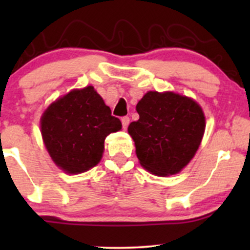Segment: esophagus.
<instances>
[{
    "label": "esophagus",
    "instance_id": "1",
    "mask_svg": "<svg viewBox=\"0 0 250 250\" xmlns=\"http://www.w3.org/2000/svg\"><path fill=\"white\" fill-rule=\"evenodd\" d=\"M121 121H122L123 129H127V128H128V125H129V121H130V120H129V117H128V116H125V117H122V119H121Z\"/></svg>",
    "mask_w": 250,
    "mask_h": 250
}]
</instances>
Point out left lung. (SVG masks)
I'll return each mask as SVG.
<instances>
[{"instance_id":"left-lung-1","label":"left lung","mask_w":250,"mask_h":250,"mask_svg":"<svg viewBox=\"0 0 250 250\" xmlns=\"http://www.w3.org/2000/svg\"><path fill=\"white\" fill-rule=\"evenodd\" d=\"M140 119L131 122L140 165L157 176L180 173L199 149L206 128L202 108L173 91H148L136 105Z\"/></svg>"}]
</instances>
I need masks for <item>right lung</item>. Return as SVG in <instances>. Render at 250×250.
Wrapping results in <instances>:
<instances>
[{
    "label": "right lung",
    "mask_w": 250,
    "mask_h": 250,
    "mask_svg": "<svg viewBox=\"0 0 250 250\" xmlns=\"http://www.w3.org/2000/svg\"><path fill=\"white\" fill-rule=\"evenodd\" d=\"M122 128L91 85L74 89L44 110L41 134L55 165L67 174L84 173L101 161L104 140Z\"/></svg>",
    "instance_id": "add662e5"
}]
</instances>
